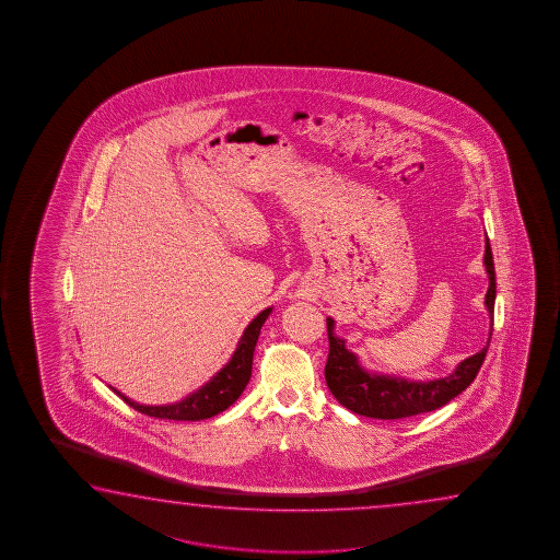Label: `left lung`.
<instances>
[{
    "label": "left lung",
    "instance_id": "8db88e82",
    "mask_svg": "<svg viewBox=\"0 0 560 560\" xmlns=\"http://www.w3.org/2000/svg\"><path fill=\"white\" fill-rule=\"evenodd\" d=\"M483 268L488 275V292L483 305L493 322V304H495V270L490 241L486 237L483 245ZM327 335H329V359L325 364V380L337 401L351 409L357 416L374 419H404L433 409L443 408L451 399L463 394L475 382L478 370L482 366L483 357L488 352L490 337L482 351L476 352L443 378L409 380L396 374H382L364 369L359 357L347 349L345 339L335 335V322L327 317Z\"/></svg>",
    "mask_w": 560,
    "mask_h": 560
}]
</instances>
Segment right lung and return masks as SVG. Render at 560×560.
<instances>
[{"instance_id":"add662e5","label":"right lung","mask_w":560,"mask_h":560,"mask_svg":"<svg viewBox=\"0 0 560 560\" xmlns=\"http://www.w3.org/2000/svg\"><path fill=\"white\" fill-rule=\"evenodd\" d=\"M270 313H272V307H266L258 313L241 335L237 349L229 359L228 364L215 372V376H211L203 386H199L196 392H191L180 401L164 404V406H147V404H139L135 399L127 398L119 389H112L119 398L124 399L127 406L141 411L144 416H151V418L174 419V421H199V419L213 418L221 411H225L229 406H233L238 396L243 394V389L247 388L250 372H253L256 341H258L260 329Z\"/></svg>"}]
</instances>
